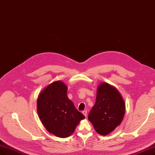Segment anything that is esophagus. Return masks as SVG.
Masks as SVG:
<instances>
[{"label":"esophagus","mask_w":155,"mask_h":155,"mask_svg":"<svg viewBox=\"0 0 155 155\" xmlns=\"http://www.w3.org/2000/svg\"><path fill=\"white\" fill-rule=\"evenodd\" d=\"M82 113H83V115L86 117L87 115V111H86V110L83 111H82Z\"/></svg>","instance_id":"34e87169"}]
</instances>
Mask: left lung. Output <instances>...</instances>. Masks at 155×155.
Here are the masks:
<instances>
[{
    "instance_id": "obj_1",
    "label": "left lung",
    "mask_w": 155,
    "mask_h": 155,
    "mask_svg": "<svg viewBox=\"0 0 155 155\" xmlns=\"http://www.w3.org/2000/svg\"><path fill=\"white\" fill-rule=\"evenodd\" d=\"M125 109L124 101L117 89L104 82L98 87L96 103L88 119L98 134L105 136L122 122Z\"/></svg>"
}]
</instances>
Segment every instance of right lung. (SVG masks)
I'll return each mask as SVG.
<instances>
[{
	"label": "right lung",
	"mask_w": 155,
	"mask_h": 155,
	"mask_svg": "<svg viewBox=\"0 0 155 155\" xmlns=\"http://www.w3.org/2000/svg\"><path fill=\"white\" fill-rule=\"evenodd\" d=\"M37 111L45 129L61 138L71 135L80 121L85 118L68 99L67 87L61 81L51 84L39 94Z\"/></svg>",
	"instance_id": "add662e5"
}]
</instances>
